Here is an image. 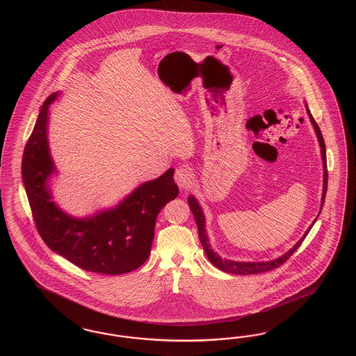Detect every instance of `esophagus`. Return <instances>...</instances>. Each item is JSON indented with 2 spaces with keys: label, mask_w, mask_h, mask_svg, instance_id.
<instances>
[{
  "label": "esophagus",
  "mask_w": 356,
  "mask_h": 356,
  "mask_svg": "<svg viewBox=\"0 0 356 356\" xmlns=\"http://www.w3.org/2000/svg\"><path fill=\"white\" fill-rule=\"evenodd\" d=\"M192 180H193V173H192V170L189 167L183 165V167L176 168L175 181L181 189H188L192 184Z\"/></svg>",
  "instance_id": "34e87169"
}]
</instances>
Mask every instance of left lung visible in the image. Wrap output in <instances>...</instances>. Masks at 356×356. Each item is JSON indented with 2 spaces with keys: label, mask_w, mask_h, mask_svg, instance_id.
<instances>
[{
  "label": "left lung",
  "mask_w": 356,
  "mask_h": 356,
  "mask_svg": "<svg viewBox=\"0 0 356 356\" xmlns=\"http://www.w3.org/2000/svg\"><path fill=\"white\" fill-rule=\"evenodd\" d=\"M307 112H308V116L309 120L312 122L313 128L314 131L317 134V138L320 142V147H321V155H323V198H321V209H320V213L323 210V202H325V195H326V191H327V167H326V149H325V142H323V134H321V130L318 128L317 122L313 119L312 113L309 112V109L307 107ZM188 204L189 207L192 210V214L194 216V220L197 223V228H198V236L201 240V244L204 247L205 250L206 256L209 261L218 268V269L222 270V271H226V273H231V274H237V275H248V274H259V273H265V271H269V270L277 269L280 268V265H283L287 259L291 257L293 254V252L296 249L299 248L302 245V240L305 238V236L308 235L309 229L312 228V226L308 228V231L304 234V236L295 244L293 248L290 249L287 253H284L282 257L277 259H273V261H268V262H236V261H231V259H223L222 257H219L216 254V252L213 249L210 248V244H209V240H207V235H206L205 229V216L202 213V209L200 204L197 202V200L194 198L193 195H189L188 198ZM320 216V214H318Z\"/></svg>",
  "instance_id": "left-lung-1"
}]
</instances>
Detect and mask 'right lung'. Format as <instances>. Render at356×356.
I'll return each mask as SVG.
<instances>
[{
  "label": "right lung",
  "mask_w": 356,
  "mask_h": 356,
  "mask_svg": "<svg viewBox=\"0 0 356 356\" xmlns=\"http://www.w3.org/2000/svg\"><path fill=\"white\" fill-rule=\"evenodd\" d=\"M57 92L40 108L22 159V177L36 228L44 243L78 268L119 275L138 269L150 254L156 216L175 200L179 188L170 168L161 177L140 185L115 209L78 219L51 201L48 179L56 171L49 154L48 108Z\"/></svg>",
  "instance_id": "add662e5"
}]
</instances>
